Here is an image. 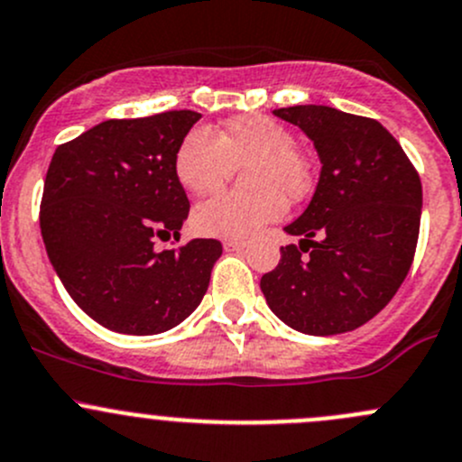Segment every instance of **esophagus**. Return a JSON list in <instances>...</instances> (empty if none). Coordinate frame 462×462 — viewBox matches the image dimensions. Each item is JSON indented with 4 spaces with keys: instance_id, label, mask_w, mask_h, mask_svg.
<instances>
[{
    "instance_id": "34e87169",
    "label": "esophagus",
    "mask_w": 462,
    "mask_h": 462,
    "mask_svg": "<svg viewBox=\"0 0 462 462\" xmlns=\"http://www.w3.org/2000/svg\"><path fill=\"white\" fill-rule=\"evenodd\" d=\"M222 246H225V251H242V249H246V242L225 240V242H222Z\"/></svg>"
}]
</instances>
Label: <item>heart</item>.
Instances as JSON below:
<instances>
[{
	"mask_svg": "<svg viewBox=\"0 0 462 462\" xmlns=\"http://www.w3.org/2000/svg\"><path fill=\"white\" fill-rule=\"evenodd\" d=\"M293 133L266 116L233 117L217 137L193 128L180 142L173 173L191 196L216 193L233 166H245L246 193H222L196 207L191 226L198 236L245 240L278 220L287 199L298 202L313 187L311 162L298 151Z\"/></svg>",
	"mask_w": 462,
	"mask_h": 462,
	"instance_id": "heart-1",
	"label": "heart"
}]
</instances>
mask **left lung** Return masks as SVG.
<instances>
[{
    "mask_svg": "<svg viewBox=\"0 0 462 462\" xmlns=\"http://www.w3.org/2000/svg\"><path fill=\"white\" fill-rule=\"evenodd\" d=\"M313 142L320 178L302 216L284 226L298 245L260 280L266 304L307 336L354 331L396 296L416 251L422 187L380 122L320 104L275 108Z\"/></svg>",
    "mask_w": 462,
    "mask_h": 462,
    "instance_id": "obj_1",
    "label": "left lung"
}]
</instances>
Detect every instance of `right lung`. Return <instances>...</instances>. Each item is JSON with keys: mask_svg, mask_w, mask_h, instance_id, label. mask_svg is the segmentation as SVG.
Listing matches in <instances>:
<instances>
[{"mask_svg": "<svg viewBox=\"0 0 462 462\" xmlns=\"http://www.w3.org/2000/svg\"><path fill=\"white\" fill-rule=\"evenodd\" d=\"M196 111L106 120L57 146L42 198L46 254L75 304L106 329L153 336L187 320L222 255L217 240L155 251L180 237L189 199L175 180Z\"/></svg>", "mask_w": 462, "mask_h": 462, "instance_id": "right-lung-1", "label": "right lung"}]
</instances>
